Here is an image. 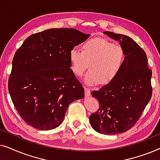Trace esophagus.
I'll return each instance as SVG.
<instances>
[{
	"instance_id": "obj_1",
	"label": "esophagus",
	"mask_w": 160,
	"mask_h": 160,
	"mask_svg": "<svg viewBox=\"0 0 160 160\" xmlns=\"http://www.w3.org/2000/svg\"><path fill=\"white\" fill-rule=\"evenodd\" d=\"M84 90L85 97H89L90 95V89L87 88V87H84Z\"/></svg>"
}]
</instances>
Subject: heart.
<instances>
[{"instance_id": "heart-1", "label": "heart", "mask_w": 160, "mask_h": 160, "mask_svg": "<svg viewBox=\"0 0 160 160\" xmlns=\"http://www.w3.org/2000/svg\"><path fill=\"white\" fill-rule=\"evenodd\" d=\"M82 51L73 47L69 54L71 68L76 76H82L89 64L84 82L94 85L107 84L118 76L125 61V52L121 45L105 38H92L82 45Z\"/></svg>"}]
</instances>
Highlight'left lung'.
Instances as JSON below:
<instances>
[{
    "mask_svg": "<svg viewBox=\"0 0 160 160\" xmlns=\"http://www.w3.org/2000/svg\"><path fill=\"white\" fill-rule=\"evenodd\" d=\"M125 52V61L112 82L92 95L100 108L89 117L94 130L105 135H115L130 130L136 124L152 95V71L148 66L144 50L130 37L106 31Z\"/></svg>",
    "mask_w": 160,
    "mask_h": 160,
    "instance_id": "1",
    "label": "left lung"
}]
</instances>
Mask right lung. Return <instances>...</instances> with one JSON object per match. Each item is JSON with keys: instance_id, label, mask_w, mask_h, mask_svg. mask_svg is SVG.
Wrapping results in <instances>:
<instances>
[{"instance_id": "1", "label": "right lung", "mask_w": 160, "mask_h": 160, "mask_svg": "<svg viewBox=\"0 0 160 160\" xmlns=\"http://www.w3.org/2000/svg\"><path fill=\"white\" fill-rule=\"evenodd\" d=\"M89 36L73 28L48 29L30 36L17 50L8 87L26 124L41 130L58 128L69 104L84 97L69 54Z\"/></svg>"}]
</instances>
